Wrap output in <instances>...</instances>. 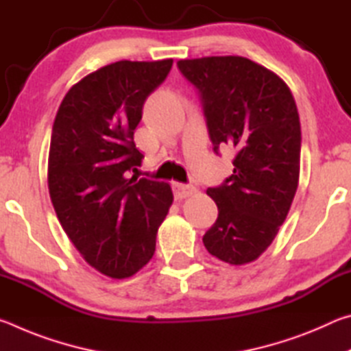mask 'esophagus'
Instances as JSON below:
<instances>
[{
	"label": "esophagus",
	"instance_id": "obj_1",
	"mask_svg": "<svg viewBox=\"0 0 351 351\" xmlns=\"http://www.w3.org/2000/svg\"><path fill=\"white\" fill-rule=\"evenodd\" d=\"M195 192H197V189H195L193 186H189V184H181V182H173V193H175L176 199L192 197Z\"/></svg>",
	"mask_w": 351,
	"mask_h": 351
}]
</instances>
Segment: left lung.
I'll list each match as a JSON object with an SVG mask.
<instances>
[{
    "label": "left lung",
    "mask_w": 351,
    "mask_h": 351,
    "mask_svg": "<svg viewBox=\"0 0 351 351\" xmlns=\"http://www.w3.org/2000/svg\"><path fill=\"white\" fill-rule=\"evenodd\" d=\"M178 68L199 93L213 150L235 154L234 173L207 189L218 218L203 243L226 263H251L276 239L299 186L295 100L280 77L245 57L192 58Z\"/></svg>",
    "instance_id": "obj_1"
}]
</instances>
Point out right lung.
I'll list each match as a JSON object with an SVG mask.
<instances>
[{
	"instance_id": "1",
	"label": "right lung",
	"mask_w": 351,
	"mask_h": 351,
	"mask_svg": "<svg viewBox=\"0 0 351 351\" xmlns=\"http://www.w3.org/2000/svg\"><path fill=\"white\" fill-rule=\"evenodd\" d=\"M173 60H121L83 77L58 106L47 187L77 251L111 278L134 276L152 260L173 193L167 182L130 176L141 165L134 130L148 94Z\"/></svg>"
}]
</instances>
